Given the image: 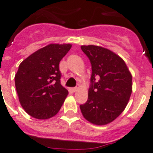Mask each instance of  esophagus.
I'll use <instances>...</instances> for the list:
<instances>
[{"instance_id":"obj_1","label":"esophagus","mask_w":153,"mask_h":153,"mask_svg":"<svg viewBox=\"0 0 153 153\" xmlns=\"http://www.w3.org/2000/svg\"><path fill=\"white\" fill-rule=\"evenodd\" d=\"M78 90V87H74V88H72V91L74 92V93L76 92Z\"/></svg>"}]
</instances>
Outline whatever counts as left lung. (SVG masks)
Masks as SVG:
<instances>
[{
    "label": "left lung",
    "instance_id": "8db88e82",
    "mask_svg": "<svg viewBox=\"0 0 153 153\" xmlns=\"http://www.w3.org/2000/svg\"><path fill=\"white\" fill-rule=\"evenodd\" d=\"M81 48L92 66L88 99L80 105L81 111L91 123L106 125L125 110L132 92V76L125 61L111 50L93 45Z\"/></svg>",
    "mask_w": 153,
    "mask_h": 153
}]
</instances>
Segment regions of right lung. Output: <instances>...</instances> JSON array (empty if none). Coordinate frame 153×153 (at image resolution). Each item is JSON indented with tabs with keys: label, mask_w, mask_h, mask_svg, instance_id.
Returning a JSON list of instances; mask_svg holds the SVG:
<instances>
[{
	"label": "right lung",
	"mask_w": 153,
	"mask_h": 153,
	"mask_svg": "<svg viewBox=\"0 0 153 153\" xmlns=\"http://www.w3.org/2000/svg\"><path fill=\"white\" fill-rule=\"evenodd\" d=\"M71 44H49L20 63L15 84L22 108L30 116L47 120L55 116L68 95L60 84L59 63Z\"/></svg>",
	"instance_id": "right-lung-1"
}]
</instances>
